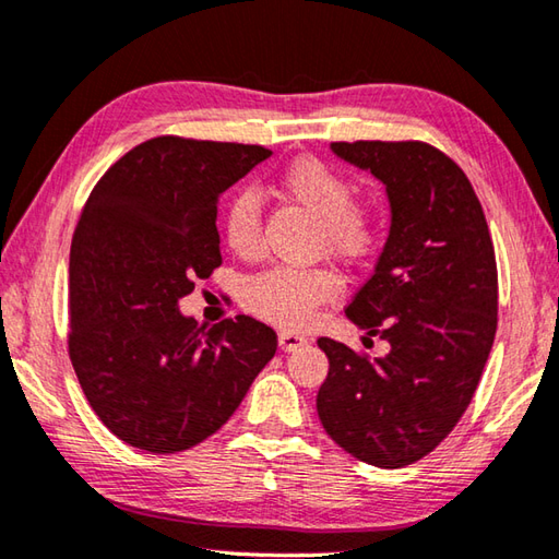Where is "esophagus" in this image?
<instances>
[{
	"instance_id": "34e87169",
	"label": "esophagus",
	"mask_w": 559,
	"mask_h": 559,
	"mask_svg": "<svg viewBox=\"0 0 559 559\" xmlns=\"http://www.w3.org/2000/svg\"><path fill=\"white\" fill-rule=\"evenodd\" d=\"M302 344H308V338H305L302 334H295L290 330L278 332V346L283 348V352H295V348H300Z\"/></svg>"
}]
</instances>
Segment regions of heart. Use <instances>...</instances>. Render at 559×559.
Segmentation results:
<instances>
[{
    "instance_id": "heart-1",
    "label": "heart",
    "mask_w": 559,
    "mask_h": 559,
    "mask_svg": "<svg viewBox=\"0 0 559 559\" xmlns=\"http://www.w3.org/2000/svg\"><path fill=\"white\" fill-rule=\"evenodd\" d=\"M352 179L320 157L293 159L278 177V193L314 217L317 251L342 261H364L378 249L385 229V205L376 193H354ZM261 201L251 189H239L223 213V235L233 254L254 261L264 251ZM342 281L324 266H276L251 276L242 288L249 312L281 326L310 324L324 302L334 300Z\"/></svg>"
}]
</instances>
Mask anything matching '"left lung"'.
Listing matches in <instances>:
<instances>
[{
	"label": "left lung",
	"mask_w": 559,
	"mask_h": 559,
	"mask_svg": "<svg viewBox=\"0 0 559 559\" xmlns=\"http://www.w3.org/2000/svg\"><path fill=\"white\" fill-rule=\"evenodd\" d=\"M388 186L385 249L346 317L390 354L368 360L320 336L330 358L317 414L336 445L404 467L439 445L473 400L497 332L495 245L465 171L421 140L332 142Z\"/></svg>",
	"instance_id": "8db88e82"
}]
</instances>
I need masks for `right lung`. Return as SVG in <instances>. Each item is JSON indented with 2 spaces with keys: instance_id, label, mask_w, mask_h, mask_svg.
Returning <instances> with one entry per match:
<instances>
[{
  "instance_id": "right-lung-1",
  "label": "right lung",
  "mask_w": 559,
  "mask_h": 559,
  "mask_svg": "<svg viewBox=\"0 0 559 559\" xmlns=\"http://www.w3.org/2000/svg\"><path fill=\"white\" fill-rule=\"evenodd\" d=\"M271 155L261 145L159 135L106 169L70 247L68 352L96 417L147 453L199 445L233 417L276 354L269 324L203 330L179 298L223 264L221 193Z\"/></svg>"
}]
</instances>
